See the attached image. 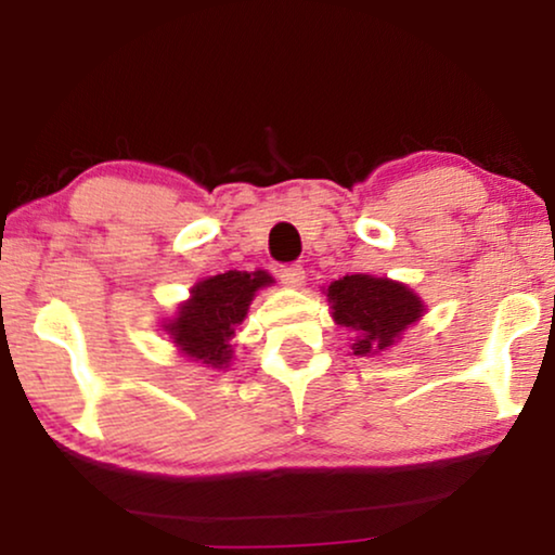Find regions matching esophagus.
<instances>
[{"mask_svg": "<svg viewBox=\"0 0 555 555\" xmlns=\"http://www.w3.org/2000/svg\"><path fill=\"white\" fill-rule=\"evenodd\" d=\"M278 278L283 280L285 285L300 287L306 283V270H302V264H283V268L278 270Z\"/></svg>", "mask_w": 555, "mask_h": 555, "instance_id": "34e87169", "label": "esophagus"}]
</instances>
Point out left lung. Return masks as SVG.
<instances>
[{"label":"left lung","instance_id":"left-lung-1","mask_svg":"<svg viewBox=\"0 0 555 555\" xmlns=\"http://www.w3.org/2000/svg\"><path fill=\"white\" fill-rule=\"evenodd\" d=\"M325 295L336 323L359 333L353 344L356 356L389 348L399 333L420 321L424 313L422 300L409 287L386 278L346 275L331 283Z\"/></svg>","mask_w":555,"mask_h":555}]
</instances>
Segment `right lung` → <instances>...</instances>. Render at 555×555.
I'll return each instance as SVG.
<instances>
[{
  "label": "right lung",
  "instance_id": "1",
  "mask_svg": "<svg viewBox=\"0 0 555 555\" xmlns=\"http://www.w3.org/2000/svg\"><path fill=\"white\" fill-rule=\"evenodd\" d=\"M272 283L268 272H222L194 285L192 300L184 302L177 321L166 325L173 344L192 359L209 363L211 369H227L232 359L230 338L245 321L249 300L257 287Z\"/></svg>",
  "mask_w": 555,
  "mask_h": 555
}]
</instances>
